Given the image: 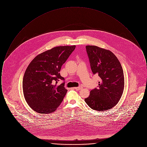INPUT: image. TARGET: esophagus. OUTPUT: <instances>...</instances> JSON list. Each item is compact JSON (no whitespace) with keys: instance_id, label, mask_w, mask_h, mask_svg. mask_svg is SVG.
<instances>
[{"instance_id":"34e87169","label":"esophagus","mask_w":147,"mask_h":147,"mask_svg":"<svg viewBox=\"0 0 147 147\" xmlns=\"http://www.w3.org/2000/svg\"><path fill=\"white\" fill-rule=\"evenodd\" d=\"M75 89H76V90H81V89H83V86H78V87H76Z\"/></svg>"}]
</instances>
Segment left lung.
Returning a JSON list of instances; mask_svg holds the SVG:
<instances>
[{
  "mask_svg": "<svg viewBox=\"0 0 147 147\" xmlns=\"http://www.w3.org/2000/svg\"><path fill=\"white\" fill-rule=\"evenodd\" d=\"M92 72L100 78L98 88L90 91L85 101L92 110L111 109L119 102L125 85L122 67L118 58L109 50L96 46H86Z\"/></svg>",
  "mask_w": 147,
  "mask_h": 147,
  "instance_id": "8db88e82",
  "label": "left lung"
}]
</instances>
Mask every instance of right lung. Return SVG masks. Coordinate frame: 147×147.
Returning <instances> with one entry per match:
<instances>
[{
    "instance_id": "add662e5",
    "label": "right lung",
    "mask_w": 147,
    "mask_h": 147,
    "mask_svg": "<svg viewBox=\"0 0 147 147\" xmlns=\"http://www.w3.org/2000/svg\"><path fill=\"white\" fill-rule=\"evenodd\" d=\"M75 49V45L56 47L37 55L29 64L23 78L22 89L26 101L34 111L50 113L62 102L67 92L64 82L56 84L59 80H64L59 71Z\"/></svg>"
}]
</instances>
